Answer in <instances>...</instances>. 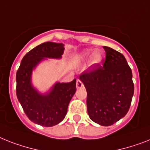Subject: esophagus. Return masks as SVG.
Masks as SVG:
<instances>
[{
	"label": "esophagus",
	"instance_id": "esophagus-1",
	"mask_svg": "<svg viewBox=\"0 0 150 150\" xmlns=\"http://www.w3.org/2000/svg\"><path fill=\"white\" fill-rule=\"evenodd\" d=\"M82 87H83V82L80 80V79H78V80H76V88L80 89L82 88Z\"/></svg>",
	"mask_w": 150,
	"mask_h": 150
}]
</instances>
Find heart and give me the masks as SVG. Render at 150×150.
I'll return each mask as SVG.
<instances>
[{"mask_svg": "<svg viewBox=\"0 0 150 150\" xmlns=\"http://www.w3.org/2000/svg\"><path fill=\"white\" fill-rule=\"evenodd\" d=\"M91 55V53L89 51L83 52L82 55L80 56V60H88L89 57ZM102 60V55L99 53V52H95L94 54H93L92 59H91V64H100V62Z\"/></svg>", "mask_w": 150, "mask_h": 150, "instance_id": "obj_1", "label": "heart"}]
</instances>
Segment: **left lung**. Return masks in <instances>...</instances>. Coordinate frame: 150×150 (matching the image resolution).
Instances as JSON below:
<instances>
[{
	"instance_id": "8db88e82",
	"label": "left lung",
	"mask_w": 150,
	"mask_h": 150,
	"mask_svg": "<svg viewBox=\"0 0 150 150\" xmlns=\"http://www.w3.org/2000/svg\"><path fill=\"white\" fill-rule=\"evenodd\" d=\"M106 58L102 64L80 74L87 92L89 117L101 126H111L125 117L134 93L131 68L121 53L103 47Z\"/></svg>"
}]
</instances>
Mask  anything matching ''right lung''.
I'll return each mask as SVG.
<instances>
[{"label":"right lung","instance_id":"1","mask_svg":"<svg viewBox=\"0 0 150 150\" xmlns=\"http://www.w3.org/2000/svg\"><path fill=\"white\" fill-rule=\"evenodd\" d=\"M64 44L45 42L30 50L23 57L16 74L17 99L23 111L34 123L50 127L58 124L67 112L70 100L76 92V79L66 83H57L47 95L39 94L30 84L33 68L45 57L60 58Z\"/></svg>","mask_w":150,"mask_h":150}]
</instances>
